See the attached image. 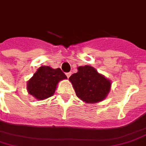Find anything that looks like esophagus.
<instances>
[{
	"label": "esophagus",
	"instance_id": "obj_1",
	"mask_svg": "<svg viewBox=\"0 0 146 146\" xmlns=\"http://www.w3.org/2000/svg\"><path fill=\"white\" fill-rule=\"evenodd\" d=\"M71 74H72V73H71V72H70V73H66V76H67V78L70 77V76H71Z\"/></svg>",
	"mask_w": 146,
	"mask_h": 146
}]
</instances>
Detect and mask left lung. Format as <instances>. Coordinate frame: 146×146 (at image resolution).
<instances>
[{"label": "left lung", "mask_w": 146, "mask_h": 146, "mask_svg": "<svg viewBox=\"0 0 146 146\" xmlns=\"http://www.w3.org/2000/svg\"><path fill=\"white\" fill-rule=\"evenodd\" d=\"M77 70V73L69 78L76 96L87 104H94L105 99L111 91V80L89 65L79 66Z\"/></svg>", "instance_id": "1"}]
</instances>
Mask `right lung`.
<instances>
[{
    "instance_id": "right-lung-1",
    "label": "right lung",
    "mask_w": 146,
    "mask_h": 146,
    "mask_svg": "<svg viewBox=\"0 0 146 146\" xmlns=\"http://www.w3.org/2000/svg\"><path fill=\"white\" fill-rule=\"evenodd\" d=\"M67 79L60 68L53 69L42 66L28 80L26 89L28 93L36 100L42 101L54 94L60 81Z\"/></svg>"
}]
</instances>
